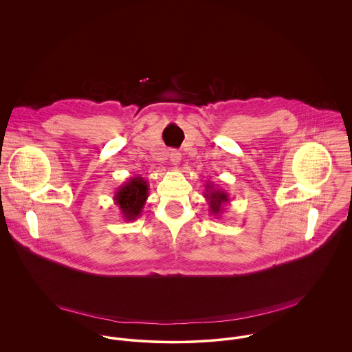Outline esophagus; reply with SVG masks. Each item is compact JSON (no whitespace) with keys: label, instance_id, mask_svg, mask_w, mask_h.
I'll return each mask as SVG.
<instances>
[{"label":"esophagus","instance_id":"34e87169","mask_svg":"<svg viewBox=\"0 0 352 352\" xmlns=\"http://www.w3.org/2000/svg\"><path fill=\"white\" fill-rule=\"evenodd\" d=\"M169 160H170V164H172L173 166H177V165H180L182 155H180L179 151H172L169 153Z\"/></svg>","mask_w":352,"mask_h":352}]
</instances>
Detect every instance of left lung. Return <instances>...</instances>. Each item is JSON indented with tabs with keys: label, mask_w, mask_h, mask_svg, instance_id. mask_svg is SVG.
Listing matches in <instances>:
<instances>
[{
	"label": "left lung",
	"mask_w": 352,
	"mask_h": 352,
	"mask_svg": "<svg viewBox=\"0 0 352 352\" xmlns=\"http://www.w3.org/2000/svg\"><path fill=\"white\" fill-rule=\"evenodd\" d=\"M204 187L206 188H204L203 195L210 206L208 207L210 212L215 217H219L225 211L226 204H229V201H230L228 192L219 187H215L211 182H207L204 184Z\"/></svg>",
	"instance_id": "left-lung-1"
}]
</instances>
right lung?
<instances>
[{
  "label": "right lung",
  "instance_id": "obj_1",
  "mask_svg": "<svg viewBox=\"0 0 352 352\" xmlns=\"http://www.w3.org/2000/svg\"><path fill=\"white\" fill-rule=\"evenodd\" d=\"M148 197V182L141 176H134L116 190L113 195V201L119 207L123 219L126 222H130L135 221L142 214Z\"/></svg>",
  "mask_w": 352,
  "mask_h": 352
}]
</instances>
